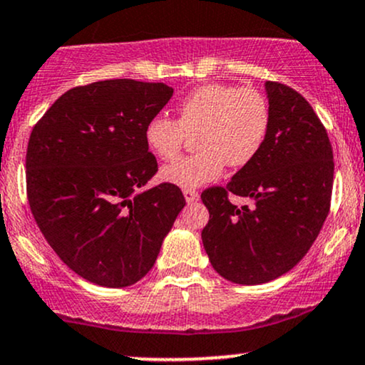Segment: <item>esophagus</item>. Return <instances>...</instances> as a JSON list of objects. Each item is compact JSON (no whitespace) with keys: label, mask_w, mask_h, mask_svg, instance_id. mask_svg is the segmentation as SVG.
<instances>
[{"label":"esophagus","mask_w":365,"mask_h":365,"mask_svg":"<svg viewBox=\"0 0 365 365\" xmlns=\"http://www.w3.org/2000/svg\"><path fill=\"white\" fill-rule=\"evenodd\" d=\"M183 195H185V200L188 204L195 202V200L199 199V192H197L195 188H183Z\"/></svg>","instance_id":"obj_1"}]
</instances>
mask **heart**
<instances>
[{
	"label": "heart",
	"instance_id": "obj_1",
	"mask_svg": "<svg viewBox=\"0 0 365 365\" xmlns=\"http://www.w3.org/2000/svg\"><path fill=\"white\" fill-rule=\"evenodd\" d=\"M271 125L269 101L254 87L206 83L178 104V118L158 115L148 121L144 139L159 159H173L195 133V150L161 170L165 182L195 188L232 168L249 165L262 149Z\"/></svg>",
	"mask_w": 365,
	"mask_h": 365
}]
</instances>
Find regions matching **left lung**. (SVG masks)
I'll use <instances>...</instances> for the list:
<instances>
[{"label":"left lung","instance_id":"1","mask_svg":"<svg viewBox=\"0 0 365 365\" xmlns=\"http://www.w3.org/2000/svg\"><path fill=\"white\" fill-rule=\"evenodd\" d=\"M271 125L262 149L226 187L200 194L209 211L202 244L212 267L238 284H261L290 271L319 235L331 206L333 148L302 94L266 82ZM230 195L253 206L238 208Z\"/></svg>","mask_w":365,"mask_h":365}]
</instances>
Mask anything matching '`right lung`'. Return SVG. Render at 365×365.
Wrapping results in <instances>:
<instances>
[{"instance_id": "obj_1", "label": "right lung", "mask_w": 365, "mask_h": 365, "mask_svg": "<svg viewBox=\"0 0 365 365\" xmlns=\"http://www.w3.org/2000/svg\"><path fill=\"white\" fill-rule=\"evenodd\" d=\"M171 96L161 82H92L66 91L32 128L25 156L32 216L87 282L123 288L144 278L185 206L168 182L139 194L158 171L144 128Z\"/></svg>"}]
</instances>
